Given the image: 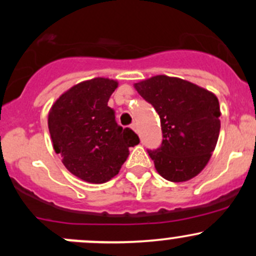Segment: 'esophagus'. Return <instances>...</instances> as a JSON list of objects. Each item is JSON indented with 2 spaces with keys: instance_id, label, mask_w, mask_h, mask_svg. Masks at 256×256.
Instances as JSON below:
<instances>
[{
  "instance_id": "1",
  "label": "esophagus",
  "mask_w": 256,
  "mask_h": 256,
  "mask_svg": "<svg viewBox=\"0 0 256 256\" xmlns=\"http://www.w3.org/2000/svg\"><path fill=\"white\" fill-rule=\"evenodd\" d=\"M131 128H132L134 131H136V132H138V125H136L135 122H134V124H131Z\"/></svg>"
}]
</instances>
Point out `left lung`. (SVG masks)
Masks as SVG:
<instances>
[{
  "instance_id": "1",
  "label": "left lung",
  "mask_w": 256,
  "mask_h": 256,
  "mask_svg": "<svg viewBox=\"0 0 256 256\" xmlns=\"http://www.w3.org/2000/svg\"><path fill=\"white\" fill-rule=\"evenodd\" d=\"M135 88L161 120V146L147 150L157 172L171 182L197 176L218 141L220 109L216 95L187 80L166 76L136 82Z\"/></svg>"
}]
</instances>
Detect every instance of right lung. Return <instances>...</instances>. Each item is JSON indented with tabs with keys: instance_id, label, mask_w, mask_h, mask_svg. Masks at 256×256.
Segmentation results:
<instances>
[{
	"instance_id": "right-lung-1",
	"label": "right lung",
	"mask_w": 256,
	"mask_h": 256,
	"mask_svg": "<svg viewBox=\"0 0 256 256\" xmlns=\"http://www.w3.org/2000/svg\"><path fill=\"white\" fill-rule=\"evenodd\" d=\"M118 82L95 78L59 96L48 115L54 151L70 174L89 183H104L120 171L128 147L140 142L131 128L118 125L108 106Z\"/></svg>"
}]
</instances>
